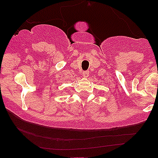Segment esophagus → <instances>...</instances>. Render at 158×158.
<instances>
[{"label":"esophagus","mask_w":158,"mask_h":158,"mask_svg":"<svg viewBox=\"0 0 158 158\" xmlns=\"http://www.w3.org/2000/svg\"><path fill=\"white\" fill-rule=\"evenodd\" d=\"M89 71H88V70H86V71H84L82 73V76L83 77H84L85 78H87V77H88V76H89Z\"/></svg>","instance_id":"1"}]
</instances>
